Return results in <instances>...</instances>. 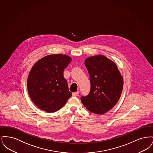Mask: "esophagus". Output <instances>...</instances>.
Instances as JSON below:
<instances>
[{
	"label": "esophagus",
	"instance_id": "34e87169",
	"mask_svg": "<svg viewBox=\"0 0 153 153\" xmlns=\"http://www.w3.org/2000/svg\"><path fill=\"white\" fill-rule=\"evenodd\" d=\"M79 91H77V92H73V94H72V96H74V97L77 96L78 95H79Z\"/></svg>",
	"mask_w": 153,
	"mask_h": 153
}]
</instances>
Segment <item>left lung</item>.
<instances>
[{
  "mask_svg": "<svg viewBox=\"0 0 153 153\" xmlns=\"http://www.w3.org/2000/svg\"><path fill=\"white\" fill-rule=\"evenodd\" d=\"M89 74L91 90L82 96L81 101L90 112L103 114L112 108L119 101L123 88V79L116 64L102 55L85 60Z\"/></svg>",
  "mask_w": 153,
  "mask_h": 153,
  "instance_id": "1",
  "label": "left lung"
}]
</instances>
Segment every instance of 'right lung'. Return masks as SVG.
<instances>
[{
  "mask_svg": "<svg viewBox=\"0 0 153 153\" xmlns=\"http://www.w3.org/2000/svg\"><path fill=\"white\" fill-rule=\"evenodd\" d=\"M72 58L64 54L48 55L32 67L27 79L31 99L39 109L51 113L61 109L72 96L64 70Z\"/></svg>",
  "mask_w": 153,
  "mask_h": 153,
  "instance_id": "right-lung-1",
  "label": "right lung"
}]
</instances>
